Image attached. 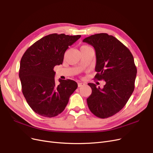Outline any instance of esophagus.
Here are the masks:
<instances>
[{"mask_svg":"<svg viewBox=\"0 0 153 153\" xmlns=\"http://www.w3.org/2000/svg\"><path fill=\"white\" fill-rule=\"evenodd\" d=\"M85 85V83H82V82L78 83V87H81L84 86Z\"/></svg>","mask_w":153,"mask_h":153,"instance_id":"esophagus-1","label":"esophagus"}]
</instances>
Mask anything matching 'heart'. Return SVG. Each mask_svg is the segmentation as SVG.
<instances>
[{"instance_id":"heart-1","label":"heart","mask_w":153,"mask_h":153,"mask_svg":"<svg viewBox=\"0 0 153 153\" xmlns=\"http://www.w3.org/2000/svg\"><path fill=\"white\" fill-rule=\"evenodd\" d=\"M82 47H88V46H82Z\"/></svg>"}]
</instances>
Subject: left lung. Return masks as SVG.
Instances as JSON below:
<instances>
[{
	"instance_id": "left-lung-1",
	"label": "left lung",
	"mask_w": 153,
	"mask_h": 153,
	"mask_svg": "<svg viewBox=\"0 0 153 153\" xmlns=\"http://www.w3.org/2000/svg\"><path fill=\"white\" fill-rule=\"evenodd\" d=\"M83 42L92 46L96 54L95 78L103 80V88L88 85L91 94L87 99L90 111L97 117L105 119L123 108L134 90L137 68L132 53L113 36L107 33L91 35Z\"/></svg>"
}]
</instances>
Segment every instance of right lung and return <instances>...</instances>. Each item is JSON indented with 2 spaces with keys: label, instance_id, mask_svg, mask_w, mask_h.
I'll list each match as a JSON object with an SVG mask.
<instances>
[{
  "label": "right lung",
  "instance_id": "1",
  "mask_svg": "<svg viewBox=\"0 0 153 153\" xmlns=\"http://www.w3.org/2000/svg\"><path fill=\"white\" fill-rule=\"evenodd\" d=\"M80 35L51 34L30 46L21 59L19 76L22 94L33 111L45 117H53L62 113L70 95L77 88L71 80H54L56 65H62L67 49Z\"/></svg>",
  "mask_w": 153,
  "mask_h": 153
}]
</instances>
